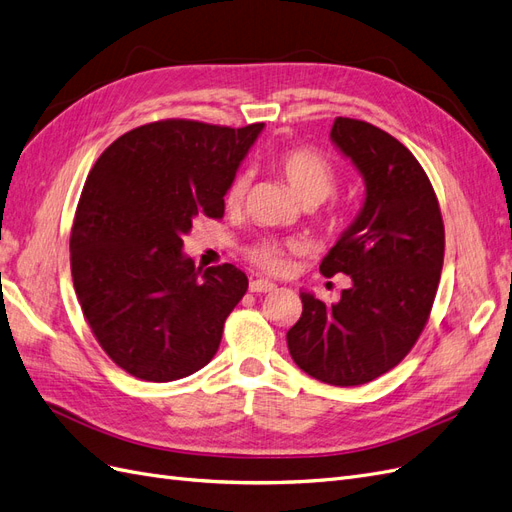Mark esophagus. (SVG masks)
Wrapping results in <instances>:
<instances>
[{
  "label": "esophagus",
  "instance_id": "34e87169",
  "mask_svg": "<svg viewBox=\"0 0 512 512\" xmlns=\"http://www.w3.org/2000/svg\"><path fill=\"white\" fill-rule=\"evenodd\" d=\"M249 289L251 293H268V291H274L276 285L272 283V280H263V278H253L249 283Z\"/></svg>",
  "mask_w": 512,
  "mask_h": 512
}]
</instances>
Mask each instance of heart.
Listing matches in <instances>:
<instances>
[{
  "mask_svg": "<svg viewBox=\"0 0 512 512\" xmlns=\"http://www.w3.org/2000/svg\"><path fill=\"white\" fill-rule=\"evenodd\" d=\"M278 172L283 174L287 185L295 193L302 204H321L336 189V172L329 163L319 155L306 151V148H295L278 157L276 161ZM246 189H249V176L238 174L227 187L225 204L227 208H238L244 202ZM289 246L278 240H261L249 249V257L259 268L278 272L285 266Z\"/></svg>",
  "mask_w": 512,
  "mask_h": 512,
  "instance_id": "heart-1",
  "label": "heart"
}]
</instances>
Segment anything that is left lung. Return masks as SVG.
I'll use <instances>...</instances> for the list:
<instances>
[{"instance_id": "8db88e82", "label": "left lung", "mask_w": 512, "mask_h": 512, "mask_svg": "<svg viewBox=\"0 0 512 512\" xmlns=\"http://www.w3.org/2000/svg\"><path fill=\"white\" fill-rule=\"evenodd\" d=\"M329 140L366 187L357 217L319 268L351 276V287L334 304L302 289L287 346L308 376L353 387L398 366L421 336L440 283L444 225L430 178L402 142L344 117Z\"/></svg>"}]
</instances>
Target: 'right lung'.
<instances>
[{
	"instance_id": "obj_1",
	"label": "right lung",
	"mask_w": 512,
	"mask_h": 512,
	"mask_svg": "<svg viewBox=\"0 0 512 512\" xmlns=\"http://www.w3.org/2000/svg\"><path fill=\"white\" fill-rule=\"evenodd\" d=\"M263 127L142 125L91 168L70 238L74 289L97 342L131 376L178 381L217 353L249 278L232 263L195 268L183 236L197 217H223Z\"/></svg>"
}]
</instances>
